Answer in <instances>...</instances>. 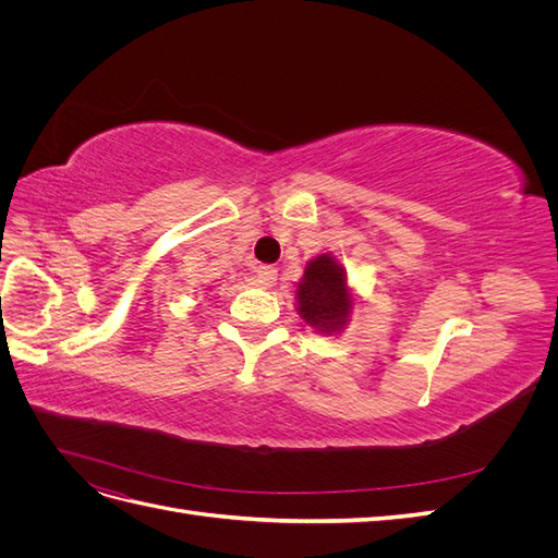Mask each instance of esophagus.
Returning a JSON list of instances; mask_svg holds the SVG:
<instances>
[{
  "label": "esophagus",
  "mask_w": 558,
  "mask_h": 558,
  "mask_svg": "<svg viewBox=\"0 0 558 558\" xmlns=\"http://www.w3.org/2000/svg\"><path fill=\"white\" fill-rule=\"evenodd\" d=\"M256 272H258V277L265 286H272L277 281V267L275 265H258Z\"/></svg>",
  "instance_id": "1"
}]
</instances>
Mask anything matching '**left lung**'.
I'll return each mask as SVG.
<instances>
[{
    "label": "left lung",
    "mask_w": 558,
    "mask_h": 558,
    "mask_svg": "<svg viewBox=\"0 0 558 558\" xmlns=\"http://www.w3.org/2000/svg\"><path fill=\"white\" fill-rule=\"evenodd\" d=\"M298 314L318 332H340L353 310L347 272L330 253H320L305 267L298 283Z\"/></svg>",
    "instance_id": "8db88e82"
}]
</instances>
